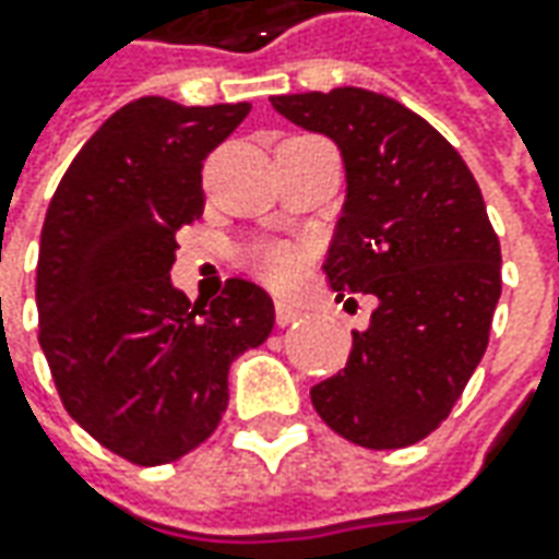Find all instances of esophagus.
Wrapping results in <instances>:
<instances>
[{
	"mask_svg": "<svg viewBox=\"0 0 559 559\" xmlns=\"http://www.w3.org/2000/svg\"><path fill=\"white\" fill-rule=\"evenodd\" d=\"M295 320H301V308H295L289 301H276V323L280 326H289Z\"/></svg>",
	"mask_w": 559,
	"mask_h": 559,
	"instance_id": "34e87169",
	"label": "esophagus"
}]
</instances>
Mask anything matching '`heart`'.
Masks as SVG:
<instances>
[{"instance_id":"obj_1","label":"heart","mask_w":559,"mask_h":559,"mask_svg":"<svg viewBox=\"0 0 559 559\" xmlns=\"http://www.w3.org/2000/svg\"><path fill=\"white\" fill-rule=\"evenodd\" d=\"M251 270L258 273V280H264L273 289H289L298 283V276L305 270V254L292 246H267L254 251Z\"/></svg>"}]
</instances>
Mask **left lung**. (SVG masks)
Segmentation results:
<instances>
[{
    "label": "left lung",
    "mask_w": 559,
    "mask_h": 559,
    "mask_svg": "<svg viewBox=\"0 0 559 559\" xmlns=\"http://www.w3.org/2000/svg\"><path fill=\"white\" fill-rule=\"evenodd\" d=\"M345 164V204L326 251L338 298L370 295L345 370L311 389L342 439L389 451L426 439L479 367L501 298V246L457 148L395 98L335 86L273 96Z\"/></svg>",
    "instance_id": "8db88e82"
}]
</instances>
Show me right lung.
<instances>
[{"label":"right lung","mask_w":559,"mask_h":559,"mask_svg":"<svg viewBox=\"0 0 559 559\" xmlns=\"http://www.w3.org/2000/svg\"><path fill=\"white\" fill-rule=\"evenodd\" d=\"M251 111L142 96L76 152L39 236V348L68 414L108 451L158 466L224 417L233 360L267 342L248 280L199 308L174 286L177 229L202 217V162Z\"/></svg>","instance_id":"obj_1"}]
</instances>
